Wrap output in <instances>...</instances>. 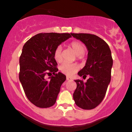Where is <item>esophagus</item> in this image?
Returning a JSON list of instances; mask_svg holds the SVG:
<instances>
[{
	"label": "esophagus",
	"mask_w": 132,
	"mask_h": 132,
	"mask_svg": "<svg viewBox=\"0 0 132 132\" xmlns=\"http://www.w3.org/2000/svg\"><path fill=\"white\" fill-rule=\"evenodd\" d=\"M71 78L70 77H66V80H70Z\"/></svg>",
	"instance_id": "1"
}]
</instances>
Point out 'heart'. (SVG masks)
<instances>
[{
	"label": "heart",
	"instance_id": "b5f03b06",
	"mask_svg": "<svg viewBox=\"0 0 132 132\" xmlns=\"http://www.w3.org/2000/svg\"><path fill=\"white\" fill-rule=\"evenodd\" d=\"M70 47L77 55L78 59H81L82 57V55L85 52V48L81 42L78 41H73L70 44ZM54 57L57 62H61L62 61V47L61 46H58L55 48L54 52ZM78 69L79 67L77 64L64 62L59 66L61 71L69 76L75 73Z\"/></svg>",
	"mask_w": 132,
	"mask_h": 132
}]
</instances>
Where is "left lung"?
I'll return each instance as SVG.
<instances>
[{"label": "left lung", "mask_w": 132, "mask_h": 132, "mask_svg": "<svg viewBox=\"0 0 132 132\" xmlns=\"http://www.w3.org/2000/svg\"><path fill=\"white\" fill-rule=\"evenodd\" d=\"M86 45L88 57L84 68L78 73L80 77L89 78L86 82L75 80L77 87L73 99L79 108L92 109L101 104L104 98L111 81L113 58L108 44L95 35L88 33H71Z\"/></svg>", "instance_id": "obj_1"}]
</instances>
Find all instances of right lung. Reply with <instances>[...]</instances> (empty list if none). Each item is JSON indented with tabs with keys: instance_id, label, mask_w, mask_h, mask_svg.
<instances>
[{
	"instance_id": "1",
	"label": "right lung",
	"mask_w": 132,
	"mask_h": 132,
	"mask_svg": "<svg viewBox=\"0 0 132 132\" xmlns=\"http://www.w3.org/2000/svg\"><path fill=\"white\" fill-rule=\"evenodd\" d=\"M71 37L70 33H42L33 36L24 45L19 57V78L26 96L41 108L55 103L66 76L59 72L54 57L55 48ZM54 75L46 80L47 74Z\"/></svg>"
}]
</instances>
